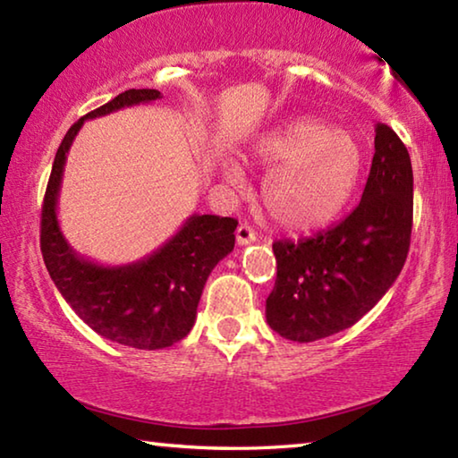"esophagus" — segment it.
<instances>
[{
  "mask_svg": "<svg viewBox=\"0 0 458 458\" xmlns=\"http://www.w3.org/2000/svg\"><path fill=\"white\" fill-rule=\"evenodd\" d=\"M254 240H257V232H254L250 226H246V224H240L236 228V242L240 246H246V244H252Z\"/></svg>",
  "mask_w": 458,
  "mask_h": 458,
  "instance_id": "esophagus-1",
  "label": "esophagus"
}]
</instances>
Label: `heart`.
<instances>
[{"mask_svg": "<svg viewBox=\"0 0 458 458\" xmlns=\"http://www.w3.org/2000/svg\"><path fill=\"white\" fill-rule=\"evenodd\" d=\"M250 159L270 167L260 199L276 226L311 232L327 226L350 204L363 172V149L347 131L317 119H299L268 131L252 143ZM230 182H242L236 165Z\"/></svg>", "mask_w": 458, "mask_h": 458, "instance_id": "obj_1", "label": "heart"}]
</instances>
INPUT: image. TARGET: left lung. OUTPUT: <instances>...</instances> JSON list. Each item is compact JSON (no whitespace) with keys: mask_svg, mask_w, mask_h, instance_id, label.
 I'll use <instances>...</instances> for the list:
<instances>
[{"mask_svg":"<svg viewBox=\"0 0 458 458\" xmlns=\"http://www.w3.org/2000/svg\"><path fill=\"white\" fill-rule=\"evenodd\" d=\"M376 153L358 208L317 236L273 244L267 323L309 344L358 323L396 281L412 234L414 177L406 145L377 123Z\"/></svg>","mask_w":458,"mask_h":458,"instance_id":"8db88e82","label":"left lung"}]
</instances>
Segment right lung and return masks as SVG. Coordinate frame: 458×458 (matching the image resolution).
<instances>
[{"label": "right lung", "mask_w": 458, "mask_h": 458, "mask_svg": "<svg viewBox=\"0 0 458 458\" xmlns=\"http://www.w3.org/2000/svg\"><path fill=\"white\" fill-rule=\"evenodd\" d=\"M161 98L159 90L131 89L68 129L54 157L40 224V248L50 278L92 331L135 350H164L188 335L208 276L234 250L238 220L193 214L174 238L143 260L103 267L81 257L58 226V193L66 153L87 119Z\"/></svg>", "instance_id": "right-lung-1"}]
</instances>
